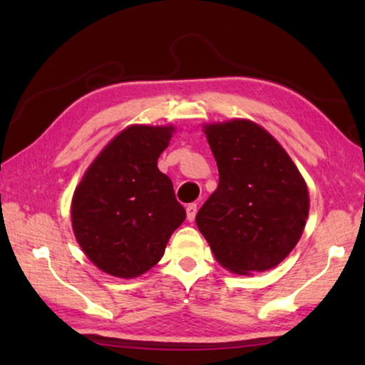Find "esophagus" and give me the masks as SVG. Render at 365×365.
I'll list each match as a JSON object with an SVG mask.
<instances>
[{"instance_id":"obj_1","label":"esophagus","mask_w":365,"mask_h":365,"mask_svg":"<svg viewBox=\"0 0 365 365\" xmlns=\"http://www.w3.org/2000/svg\"><path fill=\"white\" fill-rule=\"evenodd\" d=\"M196 211H197V206H196V205H188V206H187V219H188L190 222L195 220Z\"/></svg>"}]
</instances>
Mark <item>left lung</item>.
Instances as JSON below:
<instances>
[{
    "label": "left lung",
    "instance_id": "8db88e82",
    "mask_svg": "<svg viewBox=\"0 0 365 365\" xmlns=\"http://www.w3.org/2000/svg\"><path fill=\"white\" fill-rule=\"evenodd\" d=\"M219 187L196 214L217 262L235 274L279 265L301 238L307 187L287 151L250 120L206 127Z\"/></svg>",
    "mask_w": 365,
    "mask_h": 365
}]
</instances>
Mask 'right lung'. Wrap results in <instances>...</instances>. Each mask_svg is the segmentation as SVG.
<instances>
[{"instance_id":"add662e5","label":"right lung","mask_w":365,"mask_h":365,"mask_svg":"<svg viewBox=\"0 0 365 365\" xmlns=\"http://www.w3.org/2000/svg\"><path fill=\"white\" fill-rule=\"evenodd\" d=\"M174 127L132 125L104 148L73 193L72 227L98 269L132 279L159 262L187 217L158 169Z\"/></svg>"}]
</instances>
